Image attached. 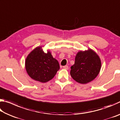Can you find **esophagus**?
I'll use <instances>...</instances> for the list:
<instances>
[{
  "label": "esophagus",
  "instance_id": "34e87169",
  "mask_svg": "<svg viewBox=\"0 0 120 120\" xmlns=\"http://www.w3.org/2000/svg\"><path fill=\"white\" fill-rule=\"evenodd\" d=\"M63 68L65 69H68V68H69L68 66H64L63 67Z\"/></svg>",
  "mask_w": 120,
  "mask_h": 120
}]
</instances>
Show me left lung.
Wrapping results in <instances>:
<instances>
[{"label": "left lung", "mask_w": 120, "mask_h": 120, "mask_svg": "<svg viewBox=\"0 0 120 120\" xmlns=\"http://www.w3.org/2000/svg\"><path fill=\"white\" fill-rule=\"evenodd\" d=\"M101 61L92 49L77 53L75 64L71 67L70 75L80 84H87L96 78L100 71Z\"/></svg>", "instance_id": "left-lung-1"}]
</instances>
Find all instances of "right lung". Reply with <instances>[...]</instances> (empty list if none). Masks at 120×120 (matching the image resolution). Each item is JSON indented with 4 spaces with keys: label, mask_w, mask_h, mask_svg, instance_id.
<instances>
[{
    "label": "right lung",
    "mask_w": 120,
    "mask_h": 120,
    "mask_svg": "<svg viewBox=\"0 0 120 120\" xmlns=\"http://www.w3.org/2000/svg\"><path fill=\"white\" fill-rule=\"evenodd\" d=\"M25 68L33 79L46 82L53 78L59 70L60 66L50 51L45 53L38 46L28 54L25 61Z\"/></svg>",
    "instance_id": "right-lung-1"
}]
</instances>
